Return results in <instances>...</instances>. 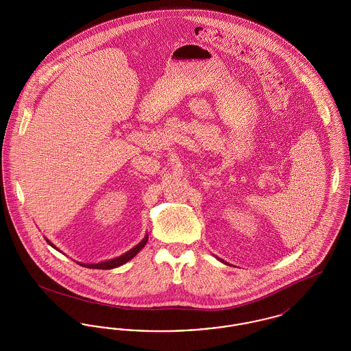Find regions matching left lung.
Wrapping results in <instances>:
<instances>
[{
	"label": "left lung",
	"mask_w": 351,
	"mask_h": 351,
	"mask_svg": "<svg viewBox=\"0 0 351 351\" xmlns=\"http://www.w3.org/2000/svg\"><path fill=\"white\" fill-rule=\"evenodd\" d=\"M221 262H223V261H222V259H221ZM223 263H225V262H223Z\"/></svg>",
	"instance_id": "obj_1"
}]
</instances>
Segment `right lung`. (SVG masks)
<instances>
[{"label":"right lung","instance_id":"1","mask_svg":"<svg viewBox=\"0 0 351 351\" xmlns=\"http://www.w3.org/2000/svg\"><path fill=\"white\" fill-rule=\"evenodd\" d=\"M147 235L135 246L133 247L132 250L128 251V252H125V254H122L121 256H118V258H114V259H109V261H105V262H100V263H93V265H89V263H79L80 266H84V267L88 268H96V269H112V268L119 267V266H122V265H125L126 262H129L130 259H133L134 256L139 252V251L142 250L143 247H145V245L147 243ZM47 241V243L51 245L53 249H56L52 243H51L49 239H46ZM58 250V249H56Z\"/></svg>","mask_w":351,"mask_h":351}]
</instances>
